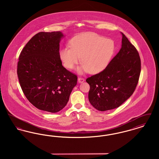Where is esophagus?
<instances>
[{
  "mask_svg": "<svg viewBox=\"0 0 159 159\" xmlns=\"http://www.w3.org/2000/svg\"><path fill=\"white\" fill-rule=\"evenodd\" d=\"M84 81V79H83L82 77H78V82L79 83H83Z\"/></svg>",
  "mask_w": 159,
  "mask_h": 159,
  "instance_id": "34e87169",
  "label": "esophagus"
}]
</instances>
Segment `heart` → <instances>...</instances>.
<instances>
[{"instance_id": "b5f03b06", "label": "heart", "mask_w": 159, "mask_h": 159, "mask_svg": "<svg viewBox=\"0 0 159 159\" xmlns=\"http://www.w3.org/2000/svg\"><path fill=\"white\" fill-rule=\"evenodd\" d=\"M70 46L63 48L60 57L66 68H74L80 58L83 62L77 71L79 73L97 74L108 66L115 51L113 40L96 33H84L73 38Z\"/></svg>"}]
</instances>
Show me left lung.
<instances>
[{
  "mask_svg": "<svg viewBox=\"0 0 159 159\" xmlns=\"http://www.w3.org/2000/svg\"><path fill=\"white\" fill-rule=\"evenodd\" d=\"M122 34L119 52L102 71L88 77V98L95 108L104 111L119 107L133 94L141 73V60L135 47Z\"/></svg>",
  "mask_w": 159,
  "mask_h": 159,
  "instance_id": "left-lung-1",
  "label": "left lung"
}]
</instances>
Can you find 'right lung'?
<instances>
[{
  "label": "right lung",
  "instance_id": "obj_1",
  "mask_svg": "<svg viewBox=\"0 0 159 159\" xmlns=\"http://www.w3.org/2000/svg\"><path fill=\"white\" fill-rule=\"evenodd\" d=\"M61 31L39 32L24 46L19 57L17 75L25 97L38 109L61 110L77 84V77L62 65Z\"/></svg>",
  "mask_w": 159,
  "mask_h": 159
}]
</instances>
